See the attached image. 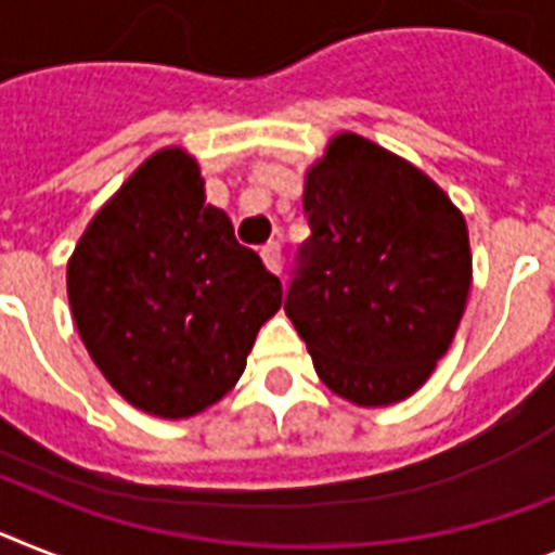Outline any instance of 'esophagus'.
Segmentation results:
<instances>
[{
    "mask_svg": "<svg viewBox=\"0 0 555 555\" xmlns=\"http://www.w3.org/2000/svg\"><path fill=\"white\" fill-rule=\"evenodd\" d=\"M260 258H263V263H267L269 272L281 274V269H283L281 244H267V246H263V249H260Z\"/></svg>",
    "mask_w": 555,
    "mask_h": 555,
    "instance_id": "34e87169",
    "label": "esophagus"
}]
</instances>
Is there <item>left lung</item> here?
<instances>
[{
    "label": "left lung",
    "mask_w": 555,
    "mask_h": 555,
    "mask_svg": "<svg viewBox=\"0 0 555 555\" xmlns=\"http://www.w3.org/2000/svg\"><path fill=\"white\" fill-rule=\"evenodd\" d=\"M304 212L311 235L283 309L320 379L357 405L405 400L465 311V218L425 172L354 132L309 169Z\"/></svg>",
    "instance_id": "obj_1"
}]
</instances>
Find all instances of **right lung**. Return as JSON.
<instances>
[{"instance_id":"right-lung-1","label":"right lung","mask_w":555,"mask_h":555,"mask_svg":"<svg viewBox=\"0 0 555 555\" xmlns=\"http://www.w3.org/2000/svg\"><path fill=\"white\" fill-rule=\"evenodd\" d=\"M198 164L162 150L99 209L67 263L73 320L124 400L181 420L235 386L281 281L204 204Z\"/></svg>"}]
</instances>
